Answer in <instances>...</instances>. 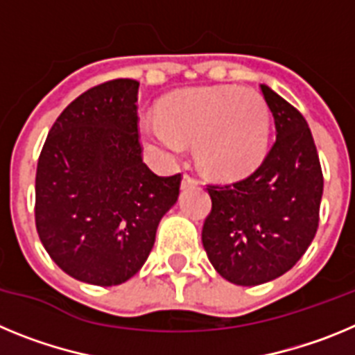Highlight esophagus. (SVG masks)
<instances>
[{
  "label": "esophagus",
  "instance_id": "1",
  "mask_svg": "<svg viewBox=\"0 0 355 355\" xmlns=\"http://www.w3.org/2000/svg\"><path fill=\"white\" fill-rule=\"evenodd\" d=\"M196 184H197L196 178H192V175L184 172V174H183V181H181V188H183V190H187V188L196 187Z\"/></svg>",
  "mask_w": 355,
  "mask_h": 355
}]
</instances>
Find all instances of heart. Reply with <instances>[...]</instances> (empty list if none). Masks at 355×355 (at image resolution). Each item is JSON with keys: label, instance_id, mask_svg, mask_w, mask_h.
<instances>
[{"label": "heart", "instance_id": "1", "mask_svg": "<svg viewBox=\"0 0 355 355\" xmlns=\"http://www.w3.org/2000/svg\"><path fill=\"white\" fill-rule=\"evenodd\" d=\"M144 135L168 156L193 142L199 167L215 178H241L263 162L270 139V110L254 90L199 87L172 94Z\"/></svg>", "mask_w": 355, "mask_h": 355}]
</instances>
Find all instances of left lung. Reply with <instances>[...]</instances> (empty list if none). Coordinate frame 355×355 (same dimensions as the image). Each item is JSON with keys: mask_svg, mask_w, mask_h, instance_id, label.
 I'll use <instances>...</instances> for the list:
<instances>
[{"mask_svg": "<svg viewBox=\"0 0 355 355\" xmlns=\"http://www.w3.org/2000/svg\"><path fill=\"white\" fill-rule=\"evenodd\" d=\"M275 142L245 180L208 184L211 211L202 245L215 270L238 286L286 274L311 245L320 220L324 174L306 119L261 85Z\"/></svg>", "mask_w": 355, "mask_h": 355, "instance_id": "8db88e82", "label": "left lung"}]
</instances>
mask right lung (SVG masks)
Listing matches in <instances>:
<instances>
[{
	"label": "right lung",
	"mask_w": 355,
	"mask_h": 355,
	"mask_svg": "<svg viewBox=\"0 0 355 355\" xmlns=\"http://www.w3.org/2000/svg\"><path fill=\"white\" fill-rule=\"evenodd\" d=\"M139 81H105L56 119L40 150L35 225L65 274L96 284L126 283L155 245L181 174L156 175L142 162Z\"/></svg>",
	"instance_id": "obj_1"
}]
</instances>
